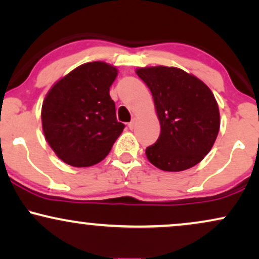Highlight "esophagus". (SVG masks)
Returning <instances> with one entry per match:
<instances>
[{
  "label": "esophagus",
  "mask_w": 259,
  "mask_h": 259,
  "mask_svg": "<svg viewBox=\"0 0 259 259\" xmlns=\"http://www.w3.org/2000/svg\"><path fill=\"white\" fill-rule=\"evenodd\" d=\"M135 124H136V122L135 120H132V122H130L129 124H127V127H129L130 130H133L134 127H135Z\"/></svg>",
  "instance_id": "1"
}]
</instances>
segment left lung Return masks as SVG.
<instances>
[{
    "label": "left lung",
    "mask_w": 259,
    "mask_h": 259,
    "mask_svg": "<svg viewBox=\"0 0 259 259\" xmlns=\"http://www.w3.org/2000/svg\"><path fill=\"white\" fill-rule=\"evenodd\" d=\"M136 74L152 92L161 127L158 141L146 149L147 159L167 172L194 167L210 152L220 129L210 88L176 67L137 68Z\"/></svg>",
    "instance_id": "obj_1"
}]
</instances>
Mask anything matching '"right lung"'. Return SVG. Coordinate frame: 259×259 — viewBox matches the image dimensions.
Masks as SVG:
<instances>
[{"mask_svg": "<svg viewBox=\"0 0 259 259\" xmlns=\"http://www.w3.org/2000/svg\"><path fill=\"white\" fill-rule=\"evenodd\" d=\"M117 75L114 65L88 62L61 77L48 92L41 106L42 133L62 161L88 167L110 153L124 129L110 97Z\"/></svg>", "mask_w": 259, "mask_h": 259, "instance_id": "obj_1", "label": "right lung"}]
</instances>
